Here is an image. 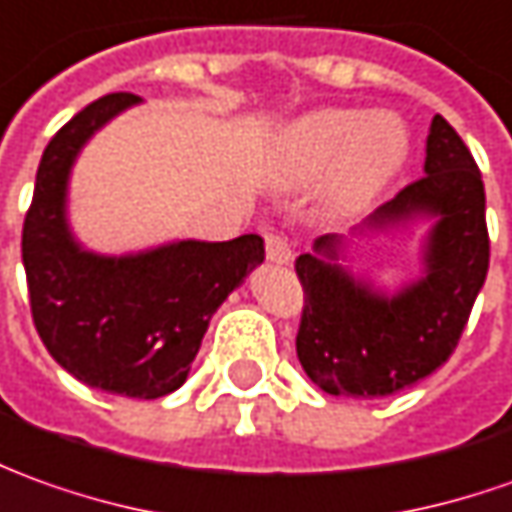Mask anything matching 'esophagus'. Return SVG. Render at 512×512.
Returning <instances> with one entry per match:
<instances>
[{
  "label": "esophagus",
  "mask_w": 512,
  "mask_h": 512,
  "mask_svg": "<svg viewBox=\"0 0 512 512\" xmlns=\"http://www.w3.org/2000/svg\"><path fill=\"white\" fill-rule=\"evenodd\" d=\"M266 257L271 263H291V246L280 232H266Z\"/></svg>",
  "instance_id": "34e87169"
}]
</instances>
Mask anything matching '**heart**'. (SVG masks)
<instances>
[{"label": "heart", "instance_id": "b5f03b06", "mask_svg": "<svg viewBox=\"0 0 512 512\" xmlns=\"http://www.w3.org/2000/svg\"><path fill=\"white\" fill-rule=\"evenodd\" d=\"M409 151L406 128L387 111H314L294 123L280 148V182L305 187L333 170V193L342 204L375 196L398 173Z\"/></svg>", "mask_w": 512, "mask_h": 512}]
</instances>
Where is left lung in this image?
Segmentation results:
<instances>
[{
	"mask_svg": "<svg viewBox=\"0 0 512 512\" xmlns=\"http://www.w3.org/2000/svg\"><path fill=\"white\" fill-rule=\"evenodd\" d=\"M415 212L437 215L426 252L429 269L398 297H378L316 255H300L294 263L305 294L297 358L328 395L384 398L434 373L457 350L488 277L482 173L440 114L426 139V176L381 204L367 227H389ZM336 243V235H325L314 249L336 257Z\"/></svg>",
	"mask_w": 512,
	"mask_h": 512,
	"instance_id": "8db88e82",
	"label": "left lung"
}]
</instances>
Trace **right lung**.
<instances>
[{"label":"right lung","instance_id":"right-lung-1","mask_svg":"<svg viewBox=\"0 0 512 512\" xmlns=\"http://www.w3.org/2000/svg\"><path fill=\"white\" fill-rule=\"evenodd\" d=\"M137 100L100 97L50 139L24 215L22 260L33 325L50 356L89 387L154 401L182 387L215 308L263 260V238L179 241L134 257L78 249L64 221L72 159Z\"/></svg>","mask_w":512,"mask_h":512}]
</instances>
